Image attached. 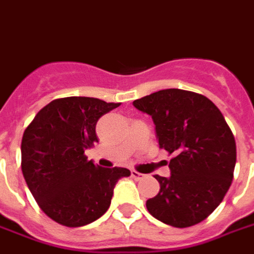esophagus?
Returning <instances> with one entry per match:
<instances>
[{"instance_id":"1","label":"esophagus","mask_w":254,"mask_h":254,"mask_svg":"<svg viewBox=\"0 0 254 254\" xmlns=\"http://www.w3.org/2000/svg\"><path fill=\"white\" fill-rule=\"evenodd\" d=\"M131 177H133L134 180H142V179L145 177V175L139 174L137 171H131Z\"/></svg>"}]
</instances>
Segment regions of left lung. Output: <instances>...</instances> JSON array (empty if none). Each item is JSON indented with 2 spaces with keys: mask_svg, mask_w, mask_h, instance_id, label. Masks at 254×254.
<instances>
[{
  "mask_svg": "<svg viewBox=\"0 0 254 254\" xmlns=\"http://www.w3.org/2000/svg\"><path fill=\"white\" fill-rule=\"evenodd\" d=\"M151 116L159 146L174 155L171 175L146 201L148 213L172 227H190L223 201L236 164V143L223 115L211 100L191 91L167 88L134 100Z\"/></svg>",
  "mask_w": 254,
  "mask_h": 254,
  "instance_id": "obj_1",
  "label": "left lung"
}]
</instances>
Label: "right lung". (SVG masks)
Wrapping results in <instances>:
<instances>
[{"label":"right lung","mask_w":254,"mask_h":254,"mask_svg":"<svg viewBox=\"0 0 254 254\" xmlns=\"http://www.w3.org/2000/svg\"><path fill=\"white\" fill-rule=\"evenodd\" d=\"M120 103L84 96L56 99L40 109L22 138V172L40 209L57 223L80 227L103 215L115 185L130 171L103 168L84 151L99 142L96 123Z\"/></svg>","instance_id":"obj_1"}]
</instances>
